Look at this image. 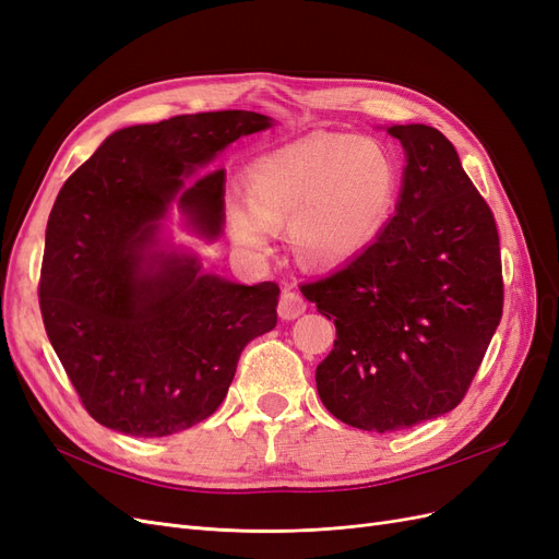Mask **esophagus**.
I'll list each match as a JSON object with an SVG mask.
<instances>
[{
    "label": "esophagus",
    "instance_id": "34e87169",
    "mask_svg": "<svg viewBox=\"0 0 559 559\" xmlns=\"http://www.w3.org/2000/svg\"><path fill=\"white\" fill-rule=\"evenodd\" d=\"M306 308H308V302L298 292H294V289H284L282 292L280 306H277V312H280L282 319H296V317H300L302 312H306Z\"/></svg>",
    "mask_w": 559,
    "mask_h": 559
}]
</instances>
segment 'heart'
Listing matches in <instances>:
<instances>
[{"label":"heart","mask_w":559,"mask_h":559,"mask_svg":"<svg viewBox=\"0 0 559 559\" xmlns=\"http://www.w3.org/2000/svg\"><path fill=\"white\" fill-rule=\"evenodd\" d=\"M399 181V160L386 144L343 132L310 134L247 167L245 198H226V228L242 253L261 257L270 230L286 226L300 265L337 267L378 238Z\"/></svg>","instance_id":"b5f03b06"}]
</instances>
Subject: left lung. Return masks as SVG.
Here are the masks:
<instances>
[{
	"label": "left lung",
	"instance_id": "1",
	"mask_svg": "<svg viewBox=\"0 0 559 559\" xmlns=\"http://www.w3.org/2000/svg\"><path fill=\"white\" fill-rule=\"evenodd\" d=\"M405 151L396 214L333 275L302 284L337 341L317 366L326 411L399 431L460 405L501 321L495 214L431 126H392Z\"/></svg>",
	"mask_w": 559,
	"mask_h": 559
}]
</instances>
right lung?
I'll list each match as a JSON object with an SVG mask.
<instances>
[{"label": "right lung", "instance_id": "obj_1", "mask_svg": "<svg viewBox=\"0 0 559 559\" xmlns=\"http://www.w3.org/2000/svg\"><path fill=\"white\" fill-rule=\"evenodd\" d=\"M270 126L228 109L123 128L60 189L39 306L67 378L103 427L160 438L207 419L245 345L275 329V282L205 273L195 253L160 238L173 202L200 235L222 233L226 175L202 170Z\"/></svg>", "mask_w": 559, "mask_h": 559}]
</instances>
